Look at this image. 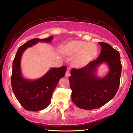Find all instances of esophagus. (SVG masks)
I'll return each instance as SVG.
<instances>
[{
  "label": "esophagus",
  "instance_id": "34e87169",
  "mask_svg": "<svg viewBox=\"0 0 133 133\" xmlns=\"http://www.w3.org/2000/svg\"><path fill=\"white\" fill-rule=\"evenodd\" d=\"M65 76L66 77H69V76H70V72H69V71H66V73H65Z\"/></svg>",
  "mask_w": 133,
  "mask_h": 133
}]
</instances>
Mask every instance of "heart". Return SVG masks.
<instances>
[{
	"label": "heart",
	"instance_id": "b5f03b06",
	"mask_svg": "<svg viewBox=\"0 0 133 133\" xmlns=\"http://www.w3.org/2000/svg\"><path fill=\"white\" fill-rule=\"evenodd\" d=\"M61 52L71 57L76 55L75 59L76 64L85 65L94 59L97 50L94 44L82 40H72L61 46Z\"/></svg>",
	"mask_w": 133,
	"mask_h": 133
}]
</instances>
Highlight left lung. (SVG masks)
Here are the masks:
<instances>
[{"label": "left lung", "mask_w": 133, "mask_h": 133, "mask_svg": "<svg viewBox=\"0 0 133 133\" xmlns=\"http://www.w3.org/2000/svg\"><path fill=\"white\" fill-rule=\"evenodd\" d=\"M97 59L79 69L72 68L69 77L71 98L78 108L92 110L103 106L112 99L118 89L122 66L118 51L103 42ZM106 62L109 73L102 78L96 76L97 67Z\"/></svg>", "instance_id": "1"}]
</instances>
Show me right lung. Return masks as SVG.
Here are the masks:
<instances>
[{
	"mask_svg": "<svg viewBox=\"0 0 133 133\" xmlns=\"http://www.w3.org/2000/svg\"><path fill=\"white\" fill-rule=\"evenodd\" d=\"M53 36L47 38H33L20 46L13 61L11 83L16 99L25 110L36 111L43 110L50 103L52 94L61 78L65 76L66 67L52 68L38 79L30 81L23 77L21 72L20 61L22 54L25 49L39 42L49 43Z\"/></svg>",
	"mask_w": 133,
	"mask_h": 133,
	"instance_id": "1",
	"label": "right lung"
}]
</instances>
